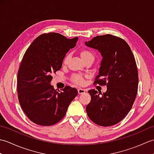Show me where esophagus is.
<instances>
[{"instance_id":"esophagus-1","label":"esophagus","mask_w":154,"mask_h":154,"mask_svg":"<svg viewBox=\"0 0 154 154\" xmlns=\"http://www.w3.org/2000/svg\"><path fill=\"white\" fill-rule=\"evenodd\" d=\"M86 92V90L85 89H78V93H79V94H83Z\"/></svg>"}]
</instances>
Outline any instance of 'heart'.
Here are the masks:
<instances>
[{
	"mask_svg": "<svg viewBox=\"0 0 154 154\" xmlns=\"http://www.w3.org/2000/svg\"><path fill=\"white\" fill-rule=\"evenodd\" d=\"M81 58L83 59L84 61H86L88 60H91V59H93L94 60V54L92 51H91L87 49H83L79 52ZM70 59V55L69 54H67L65 55V57L63 59V65H65L68 63ZM71 80L73 83H76L77 85H82L85 83V79L84 77L81 75H73L71 77Z\"/></svg>",
	"mask_w": 154,
	"mask_h": 154,
	"instance_id": "obj_1",
	"label": "heart"
}]
</instances>
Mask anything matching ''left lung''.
I'll return each instance as SVG.
<instances>
[{
  "label": "left lung",
  "instance_id": "1",
  "mask_svg": "<svg viewBox=\"0 0 154 154\" xmlns=\"http://www.w3.org/2000/svg\"><path fill=\"white\" fill-rule=\"evenodd\" d=\"M103 57L99 74L94 84L106 85L102 95L88 91L91 97L87 115L97 125L110 126L120 122L132 109L138 86V68L132 51L125 40L110 34L98 35L86 42Z\"/></svg>",
  "mask_w": 154,
  "mask_h": 154
}]
</instances>
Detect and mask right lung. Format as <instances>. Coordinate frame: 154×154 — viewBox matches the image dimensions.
<instances>
[{
    "label": "right lung",
    "mask_w": 154,
    "mask_h": 154,
    "mask_svg": "<svg viewBox=\"0 0 154 154\" xmlns=\"http://www.w3.org/2000/svg\"><path fill=\"white\" fill-rule=\"evenodd\" d=\"M77 40L55 32L43 34L26 51L18 71L17 92L22 109L34 123L51 126L60 122L77 95L75 88L66 86L57 91L50 85L52 73L60 69L65 55Z\"/></svg>",
    "instance_id": "obj_1"
}]
</instances>
